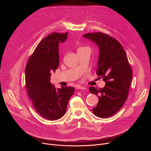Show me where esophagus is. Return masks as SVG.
I'll return each instance as SVG.
<instances>
[{
  "label": "esophagus",
  "mask_w": 151,
  "mask_h": 151,
  "mask_svg": "<svg viewBox=\"0 0 151 151\" xmlns=\"http://www.w3.org/2000/svg\"><path fill=\"white\" fill-rule=\"evenodd\" d=\"M76 88L78 89V90H86V88L85 87H82V86H81V85H76Z\"/></svg>",
  "instance_id": "1"
}]
</instances>
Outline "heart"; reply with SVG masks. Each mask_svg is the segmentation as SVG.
Segmentation results:
<instances>
[{"label": "heart", "instance_id": "obj_1", "mask_svg": "<svg viewBox=\"0 0 151 151\" xmlns=\"http://www.w3.org/2000/svg\"><path fill=\"white\" fill-rule=\"evenodd\" d=\"M83 48H85V47H81V48H79L78 50H81V49H83Z\"/></svg>", "mask_w": 151, "mask_h": 151}]
</instances>
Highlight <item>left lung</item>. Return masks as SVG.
I'll return each mask as SVG.
<instances>
[{
    "label": "left lung",
    "mask_w": 151,
    "mask_h": 151,
    "mask_svg": "<svg viewBox=\"0 0 151 151\" xmlns=\"http://www.w3.org/2000/svg\"><path fill=\"white\" fill-rule=\"evenodd\" d=\"M83 37L99 47L96 74L106 83L102 88H89L91 93L99 96V103L93 113L101 118H109L117 113L127 100L132 70L122 46L116 39L101 32L87 33Z\"/></svg>",
    "instance_id": "obj_1"
}]
</instances>
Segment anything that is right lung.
Instances as JSON below:
<instances>
[{"instance_id":"right-lung-1","label":"right lung","mask_w":151,"mask_h":151,"mask_svg":"<svg viewBox=\"0 0 151 151\" xmlns=\"http://www.w3.org/2000/svg\"><path fill=\"white\" fill-rule=\"evenodd\" d=\"M65 33H52L43 39L29 59L25 69L26 88L35 111L48 120L61 118L66 113L72 87L55 88L50 82L51 73L59 66L58 45L68 37Z\"/></svg>"}]
</instances>
